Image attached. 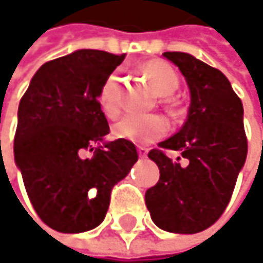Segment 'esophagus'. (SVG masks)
<instances>
[{"instance_id": "obj_1", "label": "esophagus", "mask_w": 263, "mask_h": 263, "mask_svg": "<svg viewBox=\"0 0 263 263\" xmlns=\"http://www.w3.org/2000/svg\"><path fill=\"white\" fill-rule=\"evenodd\" d=\"M137 151H138V155H140L141 158H144V157L147 155V149H146V147H143V146H138V149H137Z\"/></svg>"}]
</instances>
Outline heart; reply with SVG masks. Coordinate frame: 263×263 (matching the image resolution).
I'll return each mask as SVG.
<instances>
[{"label":"heart","instance_id":"b5f03b06","mask_svg":"<svg viewBox=\"0 0 263 263\" xmlns=\"http://www.w3.org/2000/svg\"><path fill=\"white\" fill-rule=\"evenodd\" d=\"M141 71L152 82L160 96H171L180 86V78L177 71L166 62L149 61L141 65ZM119 76L112 73L103 82L99 102L103 112L109 117L119 112ZM169 125L167 120L157 114L141 116V114H128L122 117L114 126L112 134L116 138L126 140L135 144H149L167 134Z\"/></svg>","mask_w":263,"mask_h":263}]
</instances>
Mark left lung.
<instances>
[{
	"label": "left lung",
	"mask_w": 263,
	"mask_h": 263,
	"mask_svg": "<svg viewBox=\"0 0 263 263\" xmlns=\"http://www.w3.org/2000/svg\"><path fill=\"white\" fill-rule=\"evenodd\" d=\"M163 56L185 78L190 108L183 128L147 154L160 180L144 199L161 230L192 235L213 226L230 202L248 151L243 108L219 70L181 51ZM164 150H178L182 157L172 160Z\"/></svg>",
	"instance_id": "left-lung-1"
}]
</instances>
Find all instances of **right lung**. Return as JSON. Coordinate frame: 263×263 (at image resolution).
I'll return each instance as SVG.
<instances>
[{"label": "right lung", "mask_w": 263, "mask_h": 263, "mask_svg": "<svg viewBox=\"0 0 263 263\" xmlns=\"http://www.w3.org/2000/svg\"><path fill=\"white\" fill-rule=\"evenodd\" d=\"M123 59L125 54L79 50L45 62L20 102L15 163L33 209L56 232L97 227L112 187L138 160L134 143L120 138L83 157L109 134L99 92Z\"/></svg>", "instance_id": "obj_1"}]
</instances>
